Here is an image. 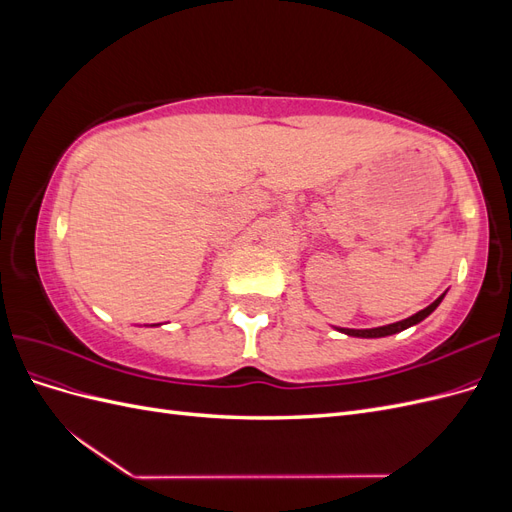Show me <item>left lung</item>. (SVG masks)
I'll return each mask as SVG.
<instances>
[{"instance_id": "obj_1", "label": "left lung", "mask_w": 512, "mask_h": 512, "mask_svg": "<svg viewBox=\"0 0 512 512\" xmlns=\"http://www.w3.org/2000/svg\"><path fill=\"white\" fill-rule=\"evenodd\" d=\"M444 294H440V297L433 301L431 305H427L425 309H421V312H416L414 316H410L406 320H399V322H393V324H384V327H376V329H337V331L339 333H346V335H352V337H386V335H395V333L404 331L408 327H414V324L425 320L433 312V309H436L442 303Z\"/></svg>"}]
</instances>
